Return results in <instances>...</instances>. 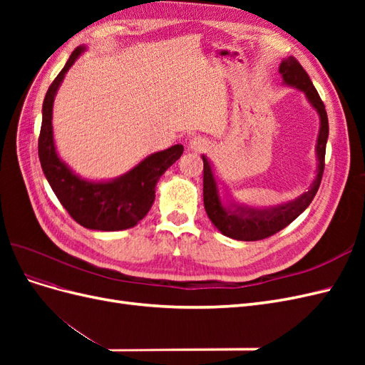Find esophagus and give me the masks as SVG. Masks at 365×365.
<instances>
[{"mask_svg":"<svg viewBox=\"0 0 365 365\" xmlns=\"http://www.w3.org/2000/svg\"><path fill=\"white\" fill-rule=\"evenodd\" d=\"M189 150L192 152H201V150H205L208 148V141L202 137H195L189 141Z\"/></svg>","mask_w":365,"mask_h":365,"instance_id":"1","label":"esophagus"}]
</instances>
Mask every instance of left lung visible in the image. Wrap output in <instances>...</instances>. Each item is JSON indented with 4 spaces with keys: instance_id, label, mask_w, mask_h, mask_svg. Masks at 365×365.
Listing matches in <instances>:
<instances>
[{
    "instance_id": "1",
    "label": "left lung",
    "mask_w": 365,
    "mask_h": 365,
    "mask_svg": "<svg viewBox=\"0 0 365 365\" xmlns=\"http://www.w3.org/2000/svg\"><path fill=\"white\" fill-rule=\"evenodd\" d=\"M279 73L283 77L286 85H291L303 91L307 97V101L317 109L319 115V134L317 140V158H318V169L317 178L312 182L311 189L303 193L295 201L283 204L272 208H252L245 205L230 204L224 207L220 202L217 193V184L215 175L210 165L208 160L202 155L204 161V207L210 220L215 227L227 237L236 240H262L267 239L280 230L288 227L294 219L300 216L304 210L312 202L314 196L318 192V187L322 184L323 172H324V157H326V143L329 137V121L327 113L322 98H319L315 86L312 85L311 77L307 76L304 68L294 56H289L282 61Z\"/></svg>"
}]
</instances>
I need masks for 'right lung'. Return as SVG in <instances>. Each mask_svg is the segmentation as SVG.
Wrapping results in <instances>:
<instances>
[{"mask_svg":"<svg viewBox=\"0 0 365 365\" xmlns=\"http://www.w3.org/2000/svg\"><path fill=\"white\" fill-rule=\"evenodd\" d=\"M85 47H77L62 71L50 85L42 105V125L38 140V153L43 175L59 202L68 215L85 228L101 231L126 230L138 224L148 215L160 176L182 155L184 148L175 145L152 153L134 169L120 178L106 182L85 181L74 175L58 157L53 141V101L65 73L70 70Z\"/></svg>","mask_w":365,"mask_h":365,"instance_id":"obj_1","label":"right lung"}]
</instances>
